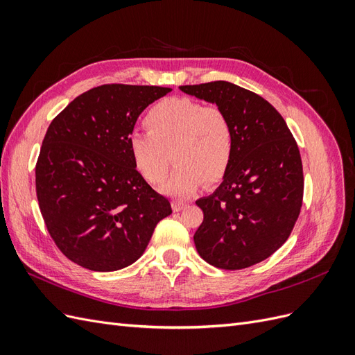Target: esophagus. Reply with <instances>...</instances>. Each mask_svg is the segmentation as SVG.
I'll return each instance as SVG.
<instances>
[{"mask_svg": "<svg viewBox=\"0 0 355 355\" xmlns=\"http://www.w3.org/2000/svg\"><path fill=\"white\" fill-rule=\"evenodd\" d=\"M171 207H173V211H180L187 207V201H182V200H175L171 202Z\"/></svg>", "mask_w": 355, "mask_h": 355, "instance_id": "1", "label": "esophagus"}]
</instances>
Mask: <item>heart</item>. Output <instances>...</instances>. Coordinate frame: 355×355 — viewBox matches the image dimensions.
<instances>
[{
  "mask_svg": "<svg viewBox=\"0 0 355 355\" xmlns=\"http://www.w3.org/2000/svg\"><path fill=\"white\" fill-rule=\"evenodd\" d=\"M145 125L148 130L128 135V151L151 184L164 180L173 157L176 166L163 187L166 194L188 197L204 179L214 184L228 171L234 128L219 106L189 98L164 99L146 112Z\"/></svg>",
  "mask_w": 355,
  "mask_h": 355,
  "instance_id": "1",
  "label": "heart"
}]
</instances>
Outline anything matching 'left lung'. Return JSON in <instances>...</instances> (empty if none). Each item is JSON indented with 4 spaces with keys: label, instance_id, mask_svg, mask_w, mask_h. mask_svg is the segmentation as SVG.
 Wrapping results in <instances>:
<instances>
[{
    "label": "left lung",
    "instance_id": "1",
    "mask_svg": "<svg viewBox=\"0 0 355 355\" xmlns=\"http://www.w3.org/2000/svg\"><path fill=\"white\" fill-rule=\"evenodd\" d=\"M216 103L234 128V154L222 184L197 200L204 219L194 235L198 254L220 270H244L277 252L302 207L304 170L297 144L274 106L228 81L180 85Z\"/></svg>",
    "mask_w": 355,
    "mask_h": 355
}]
</instances>
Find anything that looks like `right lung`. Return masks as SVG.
I'll list each match as a JSON object with an SVG mask.
<instances>
[{"mask_svg":"<svg viewBox=\"0 0 355 355\" xmlns=\"http://www.w3.org/2000/svg\"><path fill=\"white\" fill-rule=\"evenodd\" d=\"M171 89L103 84L75 98L47 128L35 166L42 219L58 249L92 271L125 268L171 213L136 170L128 135Z\"/></svg>","mask_w":355,"mask_h":355,"instance_id":"1","label":"right lung"}]
</instances>
